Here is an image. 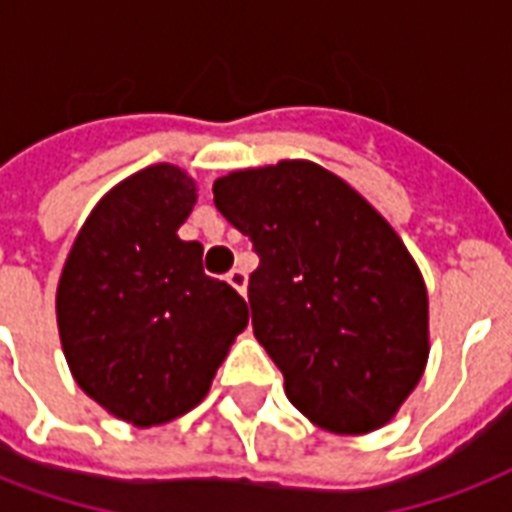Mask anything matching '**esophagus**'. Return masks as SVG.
Listing matches in <instances>:
<instances>
[{
  "mask_svg": "<svg viewBox=\"0 0 512 512\" xmlns=\"http://www.w3.org/2000/svg\"><path fill=\"white\" fill-rule=\"evenodd\" d=\"M227 282H230V285L236 287L238 293L244 295V293H246V282H249V276H246L244 268H233V271L227 274Z\"/></svg>",
  "mask_w": 512,
  "mask_h": 512,
  "instance_id": "34e87169",
  "label": "esophagus"
}]
</instances>
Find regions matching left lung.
Listing matches in <instances>:
<instances>
[{
    "label": "left lung",
    "instance_id": "1",
    "mask_svg": "<svg viewBox=\"0 0 512 512\" xmlns=\"http://www.w3.org/2000/svg\"><path fill=\"white\" fill-rule=\"evenodd\" d=\"M214 203L255 244L252 328L295 410L333 434L382 429L429 361V293L399 233L309 160L233 170Z\"/></svg>",
    "mask_w": 512,
    "mask_h": 512
}]
</instances>
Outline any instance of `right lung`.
Returning a JSON list of instances; mask_svg holds the SVG:
<instances>
[{
  "label": "right lung",
  "mask_w": 512,
  "mask_h": 512,
  "mask_svg": "<svg viewBox=\"0 0 512 512\" xmlns=\"http://www.w3.org/2000/svg\"><path fill=\"white\" fill-rule=\"evenodd\" d=\"M198 187L160 162L102 195L64 260L56 323L81 391L113 418L149 429L206 399L249 323L241 295L181 241Z\"/></svg>",
  "instance_id": "right-lung-1"
}]
</instances>
